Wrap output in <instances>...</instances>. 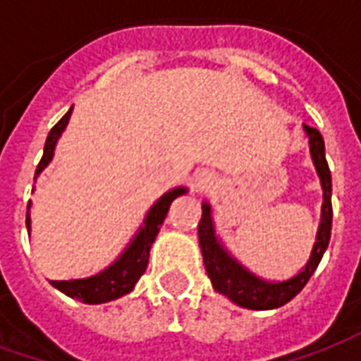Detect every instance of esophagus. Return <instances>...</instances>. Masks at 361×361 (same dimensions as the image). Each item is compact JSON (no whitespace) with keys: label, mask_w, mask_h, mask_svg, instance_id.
<instances>
[{"label":"esophagus","mask_w":361,"mask_h":361,"mask_svg":"<svg viewBox=\"0 0 361 361\" xmlns=\"http://www.w3.org/2000/svg\"><path fill=\"white\" fill-rule=\"evenodd\" d=\"M197 189L199 191H207V189H211L212 185H214V181H216V176L212 172H209V170H203V172L197 173Z\"/></svg>","instance_id":"1"}]
</instances>
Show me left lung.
<instances>
[{"mask_svg": "<svg viewBox=\"0 0 361 361\" xmlns=\"http://www.w3.org/2000/svg\"><path fill=\"white\" fill-rule=\"evenodd\" d=\"M307 142H310V154L319 176V183L323 189V204H321V222H319L317 235L313 250L307 259V263L302 271L288 280H265L253 274L243 267L238 259L224 247V243L216 235L214 220H212L211 203H203V214L199 220V245L203 253L204 269L212 282V288L219 294L226 295L235 305L245 310L265 311L276 310L280 305L288 303L292 298L300 294L303 286L307 284L311 274L315 272L321 263L323 253L329 247L331 240V224H333V204H331V193H333V181H331V170L325 158V141L317 129L303 126Z\"/></svg>", "mask_w": 361, "mask_h": 361, "instance_id": "8db88e82", "label": "left lung"}]
</instances>
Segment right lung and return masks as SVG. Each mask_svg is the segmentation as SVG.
<instances>
[{
  "mask_svg": "<svg viewBox=\"0 0 361 361\" xmlns=\"http://www.w3.org/2000/svg\"><path fill=\"white\" fill-rule=\"evenodd\" d=\"M71 111L73 106L69 108L63 118L59 119L56 126L51 127V131L48 133L46 145H44V154L40 164L36 166L35 181L38 180V176L44 172V168L50 164L51 158H54V150L58 145L59 137L66 131L69 118H71ZM35 191V189H32ZM188 193V188H173L170 191H166L164 195L154 201V204L150 207L145 220L139 226V230L135 232V235L129 240L127 247L118 255V259L108 265L104 271L96 272L92 276L87 279H71V280H50V284L54 288H58L59 292H63L69 298H75L82 303H106L111 300H118L121 295L129 294L137 284V280L141 279L142 272L147 271L149 267V255L150 247L157 240L160 226L164 222L168 209L176 197ZM30 204L27 207V228L30 230Z\"/></svg>",
  "mask_w": 361,
  "mask_h": 361,
  "instance_id": "1",
  "label": "right lung"
}]
</instances>
